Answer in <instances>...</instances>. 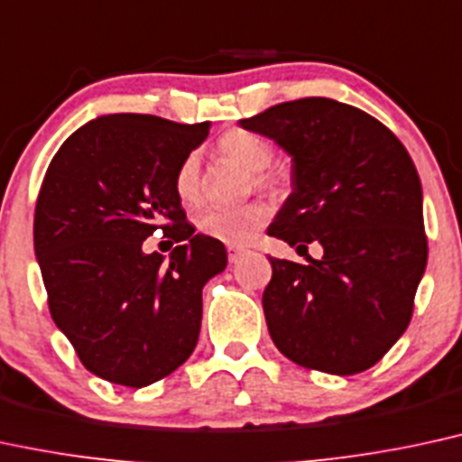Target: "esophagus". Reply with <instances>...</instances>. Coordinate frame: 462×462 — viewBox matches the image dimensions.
Wrapping results in <instances>:
<instances>
[{
    "label": "esophagus",
    "mask_w": 462,
    "mask_h": 462,
    "mask_svg": "<svg viewBox=\"0 0 462 462\" xmlns=\"http://www.w3.org/2000/svg\"><path fill=\"white\" fill-rule=\"evenodd\" d=\"M243 254H245V249L243 247H236V245L227 247V260H230V263H236Z\"/></svg>",
    "instance_id": "obj_1"
}]
</instances>
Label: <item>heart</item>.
Returning <instances> with one entry per match:
<instances>
[{
  "instance_id": "obj_1",
  "label": "heart",
  "mask_w": 462,
  "mask_h": 462,
  "mask_svg": "<svg viewBox=\"0 0 462 462\" xmlns=\"http://www.w3.org/2000/svg\"><path fill=\"white\" fill-rule=\"evenodd\" d=\"M219 157L235 163L238 168L254 174V185L266 191H277L284 185V171L269 170L266 165L273 159V148L271 143L255 135L252 131L235 129L221 135L217 143ZM176 196L182 204L193 207L202 199V180H199V161L196 154H189L176 171ZM269 221V208L260 202L245 204L238 208H208L207 213L198 217V230L213 241L224 243V245H247L255 235Z\"/></svg>"
}]
</instances>
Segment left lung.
<instances>
[{"label": "left lung", "mask_w": 462, "mask_h": 462, "mask_svg": "<svg viewBox=\"0 0 462 462\" xmlns=\"http://www.w3.org/2000/svg\"><path fill=\"white\" fill-rule=\"evenodd\" d=\"M238 125L292 161V191L266 232L305 249L308 264L271 258L263 308L275 346L329 374L372 368L409 327L426 271L413 161L379 120L333 98L280 103ZM312 240L320 261L307 255Z\"/></svg>", "instance_id": "obj_1"}]
</instances>
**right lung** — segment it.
<instances>
[{
    "label": "right lung",
    "instance_id": "1",
    "mask_svg": "<svg viewBox=\"0 0 462 462\" xmlns=\"http://www.w3.org/2000/svg\"><path fill=\"white\" fill-rule=\"evenodd\" d=\"M210 122L142 114L90 120L60 146L34 215L49 310L92 374L146 387L185 364L202 325V288L226 269L224 243L196 235L176 171ZM161 226L170 259L141 243Z\"/></svg>",
    "mask_w": 462,
    "mask_h": 462
}]
</instances>
